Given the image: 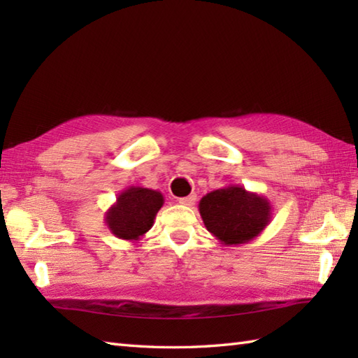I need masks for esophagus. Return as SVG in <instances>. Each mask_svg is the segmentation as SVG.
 Masks as SVG:
<instances>
[{"label": "esophagus", "instance_id": "34e87169", "mask_svg": "<svg viewBox=\"0 0 358 358\" xmlns=\"http://www.w3.org/2000/svg\"><path fill=\"white\" fill-rule=\"evenodd\" d=\"M196 200V195H187V196H183V199H178V203L183 204V206H192V204L195 203Z\"/></svg>", "mask_w": 358, "mask_h": 358}]
</instances>
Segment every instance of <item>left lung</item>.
I'll return each instance as SVG.
<instances>
[{"label":"left lung","mask_w":358,"mask_h":358,"mask_svg":"<svg viewBox=\"0 0 358 358\" xmlns=\"http://www.w3.org/2000/svg\"><path fill=\"white\" fill-rule=\"evenodd\" d=\"M199 210L206 229L226 246L252 241L272 218V206L266 196L235 185L204 195Z\"/></svg>","instance_id":"1"}]
</instances>
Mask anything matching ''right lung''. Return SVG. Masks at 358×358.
Instances as JSON below:
<instances>
[{"label": "right lung", "instance_id": "1", "mask_svg": "<svg viewBox=\"0 0 358 358\" xmlns=\"http://www.w3.org/2000/svg\"><path fill=\"white\" fill-rule=\"evenodd\" d=\"M164 204L162 192L149 187L129 186L104 214V223L117 238L138 241L152 226Z\"/></svg>", "mask_w": 358, "mask_h": 358}]
</instances>
